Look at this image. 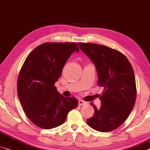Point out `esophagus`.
Masks as SVG:
<instances>
[{
	"label": "esophagus",
	"instance_id": "34e87169",
	"mask_svg": "<svg viewBox=\"0 0 150 150\" xmlns=\"http://www.w3.org/2000/svg\"><path fill=\"white\" fill-rule=\"evenodd\" d=\"M87 104V102H85V101H83V100H79V106H83L85 105V104Z\"/></svg>",
	"mask_w": 150,
	"mask_h": 150
}]
</instances>
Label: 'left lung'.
<instances>
[{"instance_id": "left-lung-1", "label": "left lung", "mask_w": 150, "mask_h": 150, "mask_svg": "<svg viewBox=\"0 0 150 150\" xmlns=\"http://www.w3.org/2000/svg\"><path fill=\"white\" fill-rule=\"evenodd\" d=\"M81 50L91 59L97 71L98 85L104 87L100 100L101 106L88 119L89 126L99 132L115 130L130 114L137 96L134 73L126 56L103 45L78 43Z\"/></svg>"}]
</instances>
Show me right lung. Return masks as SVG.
Listing matches in <instances>:
<instances>
[{
	"mask_svg": "<svg viewBox=\"0 0 150 150\" xmlns=\"http://www.w3.org/2000/svg\"><path fill=\"white\" fill-rule=\"evenodd\" d=\"M74 51L79 52V48L74 42L44 43L28 54L22 65L17 84L18 98L28 118L40 128L60 126L78 106L76 98L64 97L54 87Z\"/></svg>",
	"mask_w": 150,
	"mask_h": 150,
	"instance_id": "add662e5",
	"label": "right lung"
}]
</instances>
